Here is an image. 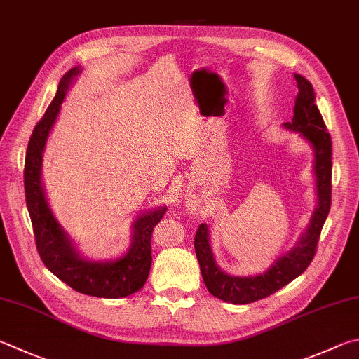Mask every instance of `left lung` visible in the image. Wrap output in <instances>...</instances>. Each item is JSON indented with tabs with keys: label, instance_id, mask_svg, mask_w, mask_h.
<instances>
[{
	"label": "left lung",
	"instance_id": "8db88e82",
	"mask_svg": "<svg viewBox=\"0 0 359 359\" xmlns=\"http://www.w3.org/2000/svg\"><path fill=\"white\" fill-rule=\"evenodd\" d=\"M298 86V95L293 107L292 122L283 123L284 128L298 133L309 142L314 151V179L317 205L309 224L299 233L290 250L273 260L262 273L252 276H236L226 273L217 264L210 243V231L202 223L194 237V251L201 266L202 279L213 297L226 303L248 304L262 299L283 289L308 269L314 259L317 242L331 207V136L325 127L323 117L316 105V93L312 84L299 74H293Z\"/></svg>",
	"mask_w": 359,
	"mask_h": 359
}]
</instances>
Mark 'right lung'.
Wrapping results in <instances>:
<instances>
[{
    "label": "right lung",
    "mask_w": 359,
    "mask_h": 359,
    "mask_svg": "<svg viewBox=\"0 0 359 359\" xmlns=\"http://www.w3.org/2000/svg\"><path fill=\"white\" fill-rule=\"evenodd\" d=\"M80 72V66L72 67L61 78L53 102L32 132L25 160L26 205L34 229L39 256L56 278L84 295L123 298L138 292L147 281L152 264V231L166 213V205L141 212L132 223L128 250L122 256L108 260H94L83 256L74 238L55 217L42 182L43 151L60 116L62 102Z\"/></svg>",
    "instance_id": "1"
}]
</instances>
